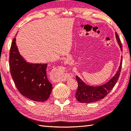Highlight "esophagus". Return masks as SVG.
Returning <instances> with one entry per match:
<instances>
[{
    "instance_id": "1",
    "label": "esophagus",
    "mask_w": 131,
    "mask_h": 131,
    "mask_svg": "<svg viewBox=\"0 0 131 131\" xmlns=\"http://www.w3.org/2000/svg\"><path fill=\"white\" fill-rule=\"evenodd\" d=\"M64 79H65V78H64ZM67 79V77H65V79ZM62 80H65V79H62Z\"/></svg>"
}]
</instances>
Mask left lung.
<instances>
[{"mask_svg":"<svg viewBox=\"0 0 131 131\" xmlns=\"http://www.w3.org/2000/svg\"><path fill=\"white\" fill-rule=\"evenodd\" d=\"M116 37L118 45L122 51V45L119 37L116 32ZM122 66V59L118 70L114 76L107 83L99 86H92L85 84L79 77L76 76V78L78 83V89L76 93V98L81 103H92L103 99L113 89L120 74Z\"/></svg>","mask_w":131,"mask_h":131,"instance_id":"1","label":"left lung"}]
</instances>
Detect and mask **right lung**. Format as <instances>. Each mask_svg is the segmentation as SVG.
I'll use <instances>...</instances> for the list:
<instances>
[{"label":"right lung","instance_id":"add662e5","mask_svg":"<svg viewBox=\"0 0 131 131\" xmlns=\"http://www.w3.org/2000/svg\"><path fill=\"white\" fill-rule=\"evenodd\" d=\"M10 69L15 86L24 96L36 102L47 100L52 89L47 77V64L26 61L19 52L15 37L10 51Z\"/></svg>","mask_w":131,"mask_h":131}]
</instances>
